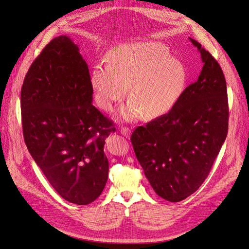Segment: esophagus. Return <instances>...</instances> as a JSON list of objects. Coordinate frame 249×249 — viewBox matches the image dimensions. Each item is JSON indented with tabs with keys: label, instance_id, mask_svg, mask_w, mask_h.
Wrapping results in <instances>:
<instances>
[{
	"label": "esophagus",
	"instance_id": "esophagus-1",
	"mask_svg": "<svg viewBox=\"0 0 249 249\" xmlns=\"http://www.w3.org/2000/svg\"><path fill=\"white\" fill-rule=\"evenodd\" d=\"M120 133H122L125 138H130V136H131V130L129 129V127H125V126L122 127V129H120Z\"/></svg>",
	"mask_w": 249,
	"mask_h": 249
}]
</instances>
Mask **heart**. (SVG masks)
Returning a JSON list of instances; mask_svg holds the SVG:
<instances>
[{"label":"heart","instance_id":"obj_1","mask_svg":"<svg viewBox=\"0 0 249 249\" xmlns=\"http://www.w3.org/2000/svg\"><path fill=\"white\" fill-rule=\"evenodd\" d=\"M188 83V71L171 57L160 42L123 44L109 60L95 63L90 73L94 100L102 110L112 111L130 87L131 100L120 108L118 117L133 122L143 115L156 118L168 113L182 97Z\"/></svg>","mask_w":249,"mask_h":249}]
</instances>
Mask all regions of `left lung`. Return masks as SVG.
Listing matches in <instances>:
<instances>
[{"instance_id": "obj_1", "label": "left lung", "mask_w": 249, "mask_h": 249, "mask_svg": "<svg viewBox=\"0 0 249 249\" xmlns=\"http://www.w3.org/2000/svg\"><path fill=\"white\" fill-rule=\"evenodd\" d=\"M203 63L168 113L138 126L131 136L135 155L150 186L162 198L178 202L196 191L227 138V82L220 65L189 38Z\"/></svg>"}]
</instances>
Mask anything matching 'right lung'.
I'll list each match as a JSON object with an SVG mask.
<instances>
[{"instance_id":"right-lung-1","label":"right lung","mask_w":249,"mask_h":249,"mask_svg":"<svg viewBox=\"0 0 249 249\" xmlns=\"http://www.w3.org/2000/svg\"><path fill=\"white\" fill-rule=\"evenodd\" d=\"M88 66L70 36L53 39L30 66L20 92L30 155L53 188L76 205L94 201L106 186L105 140L115 127L93 105Z\"/></svg>"}]
</instances>
